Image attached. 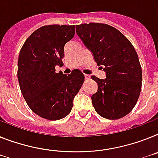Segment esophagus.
I'll return each instance as SVG.
<instances>
[{
  "instance_id": "1",
  "label": "esophagus",
  "mask_w": 158,
  "mask_h": 158,
  "mask_svg": "<svg viewBox=\"0 0 158 158\" xmlns=\"http://www.w3.org/2000/svg\"><path fill=\"white\" fill-rule=\"evenodd\" d=\"M84 77H85V79H90L91 76L89 75H87V74H84Z\"/></svg>"
}]
</instances>
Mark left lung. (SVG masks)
<instances>
[{"instance_id":"8db88e82","label":"left lung","mask_w":158,"mask_h":158,"mask_svg":"<svg viewBox=\"0 0 158 158\" xmlns=\"http://www.w3.org/2000/svg\"><path fill=\"white\" fill-rule=\"evenodd\" d=\"M76 33L106 72L105 79L91 76L98 84L97 92L91 96L95 112L109 120L124 117L133 109L141 90L142 71L134 47L107 24L78 25Z\"/></svg>"}]
</instances>
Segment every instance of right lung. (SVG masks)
Segmentation results:
<instances>
[{"instance_id": "right-lung-1", "label": "right lung", "mask_w": 158, "mask_h": 158, "mask_svg": "<svg viewBox=\"0 0 158 158\" xmlns=\"http://www.w3.org/2000/svg\"><path fill=\"white\" fill-rule=\"evenodd\" d=\"M75 30V26L67 25L42 26L20 50L18 79L22 94L30 109L46 120L66 117L84 82L78 69L68 75L55 72L57 65H63L64 46L73 38Z\"/></svg>"}]
</instances>
